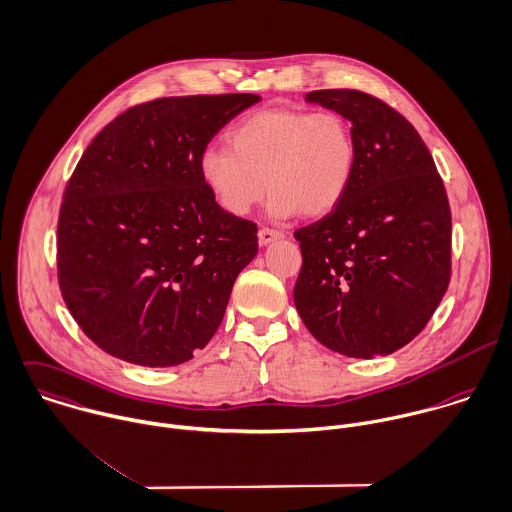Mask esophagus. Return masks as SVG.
Wrapping results in <instances>:
<instances>
[{"instance_id":"obj_1","label":"esophagus","mask_w":512,"mask_h":512,"mask_svg":"<svg viewBox=\"0 0 512 512\" xmlns=\"http://www.w3.org/2000/svg\"><path fill=\"white\" fill-rule=\"evenodd\" d=\"M280 238H284V234L278 232V230H270V228H260L258 230V244L260 246H268V244H272Z\"/></svg>"}]
</instances>
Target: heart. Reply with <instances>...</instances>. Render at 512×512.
<instances>
[{"label": "heart", "instance_id": "obj_1", "mask_svg": "<svg viewBox=\"0 0 512 512\" xmlns=\"http://www.w3.org/2000/svg\"><path fill=\"white\" fill-rule=\"evenodd\" d=\"M226 143L228 149L202 153L200 176L232 216L248 214L266 186L272 216H324L340 204L353 174V137L334 111L262 109L238 121Z\"/></svg>", "mask_w": 512, "mask_h": 512}]
</instances>
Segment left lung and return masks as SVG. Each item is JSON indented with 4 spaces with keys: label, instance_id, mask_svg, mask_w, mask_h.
I'll return each instance as SVG.
<instances>
[{
    "label": "left lung",
    "instance_id": "left-lung-1",
    "mask_svg": "<svg viewBox=\"0 0 512 512\" xmlns=\"http://www.w3.org/2000/svg\"><path fill=\"white\" fill-rule=\"evenodd\" d=\"M351 123L355 163L340 204L296 230V310L308 332L347 357H383L413 340L451 276V210L415 127L351 89L306 95Z\"/></svg>",
    "mask_w": 512,
    "mask_h": 512
}]
</instances>
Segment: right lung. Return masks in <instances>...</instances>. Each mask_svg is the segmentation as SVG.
<instances>
[{"mask_svg": "<svg viewBox=\"0 0 512 512\" xmlns=\"http://www.w3.org/2000/svg\"><path fill=\"white\" fill-rule=\"evenodd\" d=\"M258 95L167 97L109 123L73 172L57 226L63 300L103 351L184 363L218 330L256 224L222 210L200 176L214 135Z\"/></svg>", "mask_w": 512, "mask_h": 512, "instance_id": "add662e5", "label": "right lung"}]
</instances>
